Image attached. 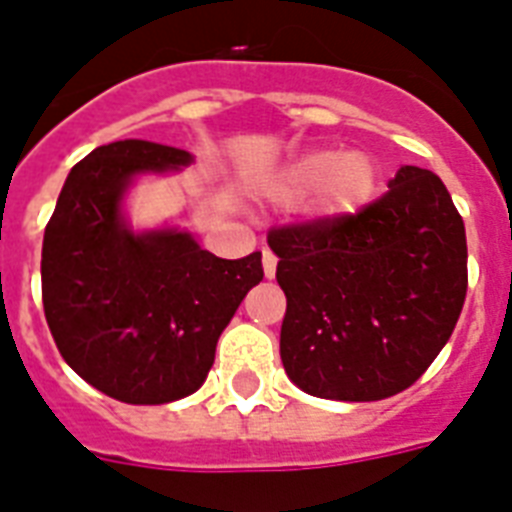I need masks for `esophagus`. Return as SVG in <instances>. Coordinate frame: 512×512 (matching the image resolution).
Wrapping results in <instances>:
<instances>
[{"mask_svg": "<svg viewBox=\"0 0 512 512\" xmlns=\"http://www.w3.org/2000/svg\"><path fill=\"white\" fill-rule=\"evenodd\" d=\"M276 265H279V257L273 255L271 249H263V271L268 279H273V276H276Z\"/></svg>", "mask_w": 512, "mask_h": 512, "instance_id": "34e87169", "label": "esophagus"}]
</instances>
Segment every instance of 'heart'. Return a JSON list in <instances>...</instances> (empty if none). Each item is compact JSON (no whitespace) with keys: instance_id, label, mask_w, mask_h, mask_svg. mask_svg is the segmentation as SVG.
<instances>
[{"instance_id":"b5f03b06","label":"heart","mask_w":512,"mask_h":512,"mask_svg":"<svg viewBox=\"0 0 512 512\" xmlns=\"http://www.w3.org/2000/svg\"><path fill=\"white\" fill-rule=\"evenodd\" d=\"M374 175L366 156H337L335 151H313L289 164L279 180V196L303 199L313 193V207L319 215L340 217L356 212L372 199Z\"/></svg>"}]
</instances>
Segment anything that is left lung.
<instances>
[{
    "label": "left lung",
    "mask_w": 512,
    "mask_h": 512,
    "mask_svg": "<svg viewBox=\"0 0 512 512\" xmlns=\"http://www.w3.org/2000/svg\"><path fill=\"white\" fill-rule=\"evenodd\" d=\"M287 295L281 361L297 388L380 401L420 380L468 292L465 223L441 177L401 167L358 212L273 225Z\"/></svg>",
    "instance_id": "left-lung-1"
}]
</instances>
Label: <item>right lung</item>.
<instances>
[{"instance_id":"obj_1","label":"right lung","mask_w":512,"mask_h":512,"mask_svg":"<svg viewBox=\"0 0 512 512\" xmlns=\"http://www.w3.org/2000/svg\"><path fill=\"white\" fill-rule=\"evenodd\" d=\"M191 162L183 148L116 140L74 170L44 228V319L82 380L124 404H170L207 380L217 337L255 284L260 252L223 260L188 233H132L119 201L138 172Z\"/></svg>"}]
</instances>
